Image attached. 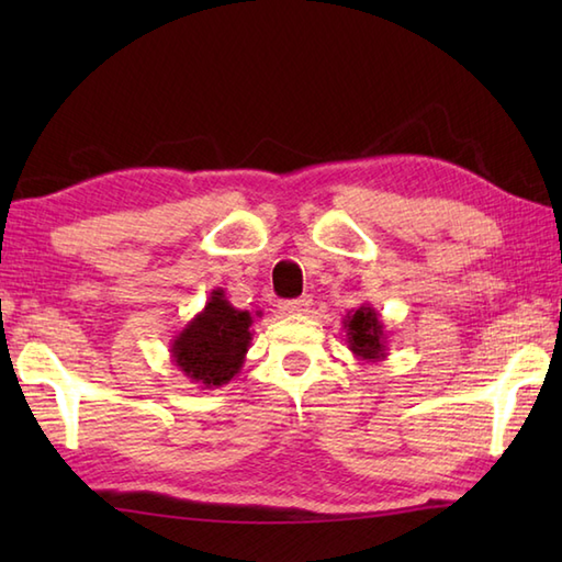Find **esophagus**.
I'll list each match as a JSON object with an SVG mask.
<instances>
[{
  "mask_svg": "<svg viewBox=\"0 0 562 562\" xmlns=\"http://www.w3.org/2000/svg\"><path fill=\"white\" fill-rule=\"evenodd\" d=\"M308 308H312V300H308V296H300V300H288V302H280V312H282V314H288V316L306 314Z\"/></svg>",
  "mask_w": 562,
  "mask_h": 562,
  "instance_id": "34e87169",
  "label": "esophagus"
}]
</instances>
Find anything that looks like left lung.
<instances>
[{
	"mask_svg": "<svg viewBox=\"0 0 562 562\" xmlns=\"http://www.w3.org/2000/svg\"><path fill=\"white\" fill-rule=\"evenodd\" d=\"M342 328L345 342H348L357 360H386V328L381 324V316L374 312V306L362 304L355 312H348V316L342 318Z\"/></svg>",
	"mask_w": 562,
	"mask_h": 562,
	"instance_id": "1",
	"label": "left lung"
}]
</instances>
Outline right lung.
I'll return each mask as SVG.
<instances>
[{
  "instance_id": "1",
  "label": "right lung",
  "mask_w": 562,
  "mask_h": 562,
  "mask_svg": "<svg viewBox=\"0 0 562 562\" xmlns=\"http://www.w3.org/2000/svg\"><path fill=\"white\" fill-rule=\"evenodd\" d=\"M250 326V312L232 306L222 288L212 290L205 308L173 336L169 345L171 362L202 391L229 384L244 367L254 338Z\"/></svg>"
}]
</instances>
